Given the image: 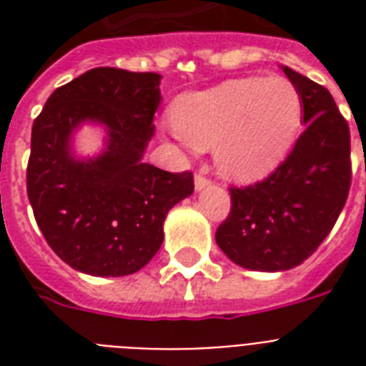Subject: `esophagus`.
<instances>
[{
	"label": "esophagus",
	"mask_w": 366,
	"mask_h": 366,
	"mask_svg": "<svg viewBox=\"0 0 366 366\" xmlns=\"http://www.w3.org/2000/svg\"><path fill=\"white\" fill-rule=\"evenodd\" d=\"M209 184H211V180H209L203 172H197V174H195V189H197V192L205 189Z\"/></svg>",
	"instance_id": "obj_1"
}]
</instances>
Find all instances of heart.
Segmentation results:
<instances>
[{
    "label": "heart",
    "instance_id": "b5f03b06",
    "mask_svg": "<svg viewBox=\"0 0 366 366\" xmlns=\"http://www.w3.org/2000/svg\"><path fill=\"white\" fill-rule=\"evenodd\" d=\"M172 119L186 142L214 144L226 177L249 182L289 154L302 123V97L287 77H241L182 97Z\"/></svg>",
    "mask_w": 366,
    "mask_h": 366
}]
</instances>
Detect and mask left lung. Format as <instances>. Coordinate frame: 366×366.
<instances>
[{
  "mask_svg": "<svg viewBox=\"0 0 366 366\" xmlns=\"http://www.w3.org/2000/svg\"><path fill=\"white\" fill-rule=\"evenodd\" d=\"M304 106V132L262 182L229 188L232 211L217 243L237 266L285 272L317 250L340 217L352 186L350 127L332 94L283 66Z\"/></svg>",
  "mask_w": 366,
  "mask_h": 366,
  "instance_id": "obj_1",
  "label": "left lung"
}]
</instances>
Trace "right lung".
I'll return each instance as SVG.
<instances>
[{
  "instance_id": "add662e5",
  "label": "right lung",
  "mask_w": 366,
  "mask_h": 366,
  "mask_svg": "<svg viewBox=\"0 0 366 366\" xmlns=\"http://www.w3.org/2000/svg\"><path fill=\"white\" fill-rule=\"evenodd\" d=\"M159 74L93 68L54 91L31 127L28 199L49 247L77 272L122 277L144 267L163 243V222L194 194V174L144 163L161 102ZM81 122L107 129V148L77 160Z\"/></svg>"
}]
</instances>
